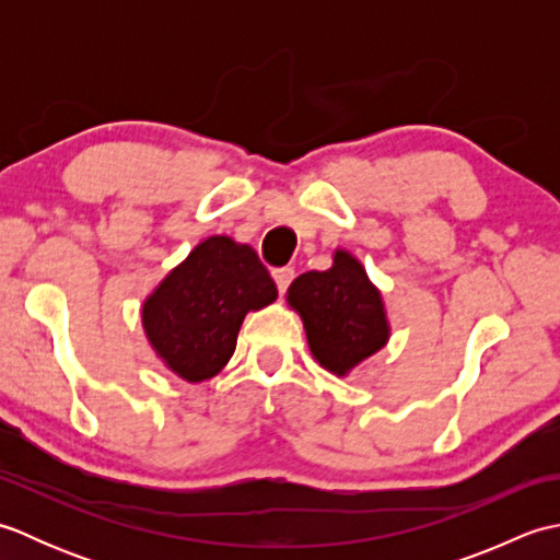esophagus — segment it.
I'll use <instances>...</instances> for the list:
<instances>
[{
  "mask_svg": "<svg viewBox=\"0 0 560 560\" xmlns=\"http://www.w3.org/2000/svg\"><path fill=\"white\" fill-rule=\"evenodd\" d=\"M271 277H273V281H277L279 293H287L293 277H295V269L293 267H279V269L271 271Z\"/></svg>",
  "mask_w": 560,
  "mask_h": 560,
  "instance_id": "obj_1",
  "label": "esophagus"
}]
</instances>
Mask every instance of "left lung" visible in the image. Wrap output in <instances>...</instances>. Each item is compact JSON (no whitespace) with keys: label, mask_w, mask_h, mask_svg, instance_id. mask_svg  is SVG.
Here are the masks:
<instances>
[{"label":"left lung","mask_w":560,"mask_h":560,"mask_svg":"<svg viewBox=\"0 0 560 560\" xmlns=\"http://www.w3.org/2000/svg\"><path fill=\"white\" fill-rule=\"evenodd\" d=\"M289 303L301 313L307 343L327 371L343 375L385 347L387 319L365 269L347 253L335 267L307 271L291 283Z\"/></svg>","instance_id":"1"}]
</instances>
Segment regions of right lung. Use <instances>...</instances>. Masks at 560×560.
<instances>
[{
	"label": "right lung",
	"mask_w": 560,
	"mask_h": 560,
	"mask_svg": "<svg viewBox=\"0 0 560 560\" xmlns=\"http://www.w3.org/2000/svg\"><path fill=\"white\" fill-rule=\"evenodd\" d=\"M273 299L277 283L255 249L213 235L165 277L141 319L171 371L201 383L229 363L245 313Z\"/></svg>",
	"instance_id": "obj_1"
}]
</instances>
